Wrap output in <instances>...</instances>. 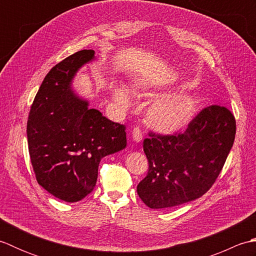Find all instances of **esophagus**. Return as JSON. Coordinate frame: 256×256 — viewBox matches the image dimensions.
<instances>
[{
	"label": "esophagus",
	"instance_id": "1",
	"mask_svg": "<svg viewBox=\"0 0 256 256\" xmlns=\"http://www.w3.org/2000/svg\"><path fill=\"white\" fill-rule=\"evenodd\" d=\"M132 138L135 142H140L143 138V132L140 126H135L132 131Z\"/></svg>",
	"mask_w": 256,
	"mask_h": 256
}]
</instances>
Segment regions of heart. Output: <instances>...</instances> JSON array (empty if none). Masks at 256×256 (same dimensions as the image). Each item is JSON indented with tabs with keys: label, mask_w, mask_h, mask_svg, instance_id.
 I'll use <instances>...</instances> for the list:
<instances>
[{
	"label": "heart",
	"mask_w": 256,
	"mask_h": 256,
	"mask_svg": "<svg viewBox=\"0 0 256 256\" xmlns=\"http://www.w3.org/2000/svg\"><path fill=\"white\" fill-rule=\"evenodd\" d=\"M113 96L121 104H126L128 96L122 86H114ZM198 100L189 94H172L160 98L150 106L148 121L162 133H174L186 128L198 110Z\"/></svg>",
	"instance_id": "heart-1"
}]
</instances>
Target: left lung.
Here are the masks:
<instances>
[{
	"label": "left lung",
	"instance_id": "obj_1",
	"mask_svg": "<svg viewBox=\"0 0 256 256\" xmlns=\"http://www.w3.org/2000/svg\"><path fill=\"white\" fill-rule=\"evenodd\" d=\"M236 118L226 106L202 108L184 132H148L144 153L148 172L138 194L152 209L189 202L212 187L224 168L236 138Z\"/></svg>",
	"mask_w": 256,
	"mask_h": 256
}]
</instances>
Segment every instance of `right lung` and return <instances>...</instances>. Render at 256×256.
Segmentation results:
<instances>
[{
  "instance_id": "obj_1",
  "label": "right lung",
  "mask_w": 256,
  "mask_h": 256,
  "mask_svg": "<svg viewBox=\"0 0 256 256\" xmlns=\"http://www.w3.org/2000/svg\"><path fill=\"white\" fill-rule=\"evenodd\" d=\"M94 50L72 54L47 74L30 106L27 140L37 182L56 198L77 202L96 187L103 157L125 148V125L76 96L70 84Z\"/></svg>"
}]
</instances>
